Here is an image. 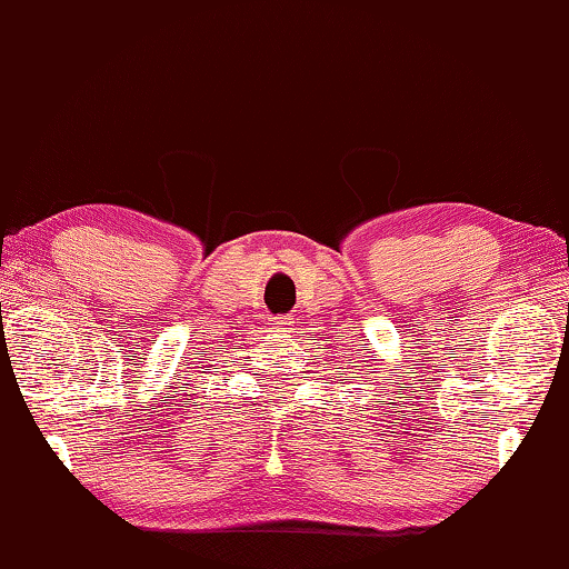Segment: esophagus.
Here are the masks:
<instances>
[{
    "label": "esophagus",
    "instance_id": "34e87169",
    "mask_svg": "<svg viewBox=\"0 0 569 569\" xmlns=\"http://www.w3.org/2000/svg\"><path fill=\"white\" fill-rule=\"evenodd\" d=\"M288 322H291L288 317H276V325H288Z\"/></svg>",
    "mask_w": 569,
    "mask_h": 569
}]
</instances>
